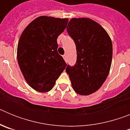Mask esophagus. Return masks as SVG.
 <instances>
[{"instance_id":"34e87169","label":"esophagus","mask_w":130,"mask_h":130,"mask_svg":"<svg viewBox=\"0 0 130 130\" xmlns=\"http://www.w3.org/2000/svg\"><path fill=\"white\" fill-rule=\"evenodd\" d=\"M63 58H64L65 61H66V55H63Z\"/></svg>"}]
</instances>
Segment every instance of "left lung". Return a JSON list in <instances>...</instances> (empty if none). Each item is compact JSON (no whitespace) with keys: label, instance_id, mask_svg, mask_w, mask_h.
Segmentation results:
<instances>
[{"label":"left lung","instance_id":"left-lung-1","mask_svg":"<svg viewBox=\"0 0 130 130\" xmlns=\"http://www.w3.org/2000/svg\"><path fill=\"white\" fill-rule=\"evenodd\" d=\"M67 32L76 45L77 61L68 65L73 89L78 94L90 95L102 87L111 68L112 42L100 24L89 18H73Z\"/></svg>","mask_w":130,"mask_h":130}]
</instances>
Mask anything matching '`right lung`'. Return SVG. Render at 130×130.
I'll list each match as a JSON object with an SVG mask.
<instances>
[{
    "mask_svg": "<svg viewBox=\"0 0 130 130\" xmlns=\"http://www.w3.org/2000/svg\"><path fill=\"white\" fill-rule=\"evenodd\" d=\"M68 22L67 18L40 16L28 24L21 35L18 64L27 83L36 91L51 90L66 67L57 52V40Z\"/></svg>",
    "mask_w": 130,
    "mask_h": 130,
    "instance_id": "obj_1",
    "label": "right lung"
}]
</instances>
